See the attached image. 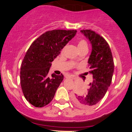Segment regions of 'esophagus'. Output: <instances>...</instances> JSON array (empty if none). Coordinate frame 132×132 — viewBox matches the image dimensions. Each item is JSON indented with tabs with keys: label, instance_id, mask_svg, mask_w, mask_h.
<instances>
[{
	"label": "esophagus",
	"instance_id": "esophagus-1",
	"mask_svg": "<svg viewBox=\"0 0 132 132\" xmlns=\"http://www.w3.org/2000/svg\"><path fill=\"white\" fill-rule=\"evenodd\" d=\"M65 77H66V78H73V77L70 75H66L65 76Z\"/></svg>",
	"mask_w": 132,
	"mask_h": 132
}]
</instances>
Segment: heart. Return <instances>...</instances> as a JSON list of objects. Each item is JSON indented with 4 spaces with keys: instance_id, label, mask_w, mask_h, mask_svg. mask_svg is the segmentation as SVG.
I'll use <instances>...</instances> for the list:
<instances>
[{
    "instance_id": "obj_1",
    "label": "heart",
    "mask_w": 132,
    "mask_h": 132,
    "mask_svg": "<svg viewBox=\"0 0 132 132\" xmlns=\"http://www.w3.org/2000/svg\"><path fill=\"white\" fill-rule=\"evenodd\" d=\"M85 46H87V42H86L85 40H83V39H82V40H80L78 42V48H81L82 47H85ZM78 59L77 58L76 59V61H78Z\"/></svg>"
}]
</instances>
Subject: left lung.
Returning a JSON list of instances; mask_svg holds the SVG:
<instances>
[{
    "mask_svg": "<svg viewBox=\"0 0 132 132\" xmlns=\"http://www.w3.org/2000/svg\"><path fill=\"white\" fill-rule=\"evenodd\" d=\"M80 32L92 45L88 65L93 81L89 84V87L86 94H75L72 98L77 106L87 109L94 107L104 97L111 84L114 65L110 46L103 37L91 30Z\"/></svg>",
    "mask_w": 132,
    "mask_h": 132,
    "instance_id": "obj_1",
    "label": "left lung"
}]
</instances>
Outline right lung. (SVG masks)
<instances>
[{
    "mask_svg": "<svg viewBox=\"0 0 132 132\" xmlns=\"http://www.w3.org/2000/svg\"><path fill=\"white\" fill-rule=\"evenodd\" d=\"M76 30L46 32L32 43L20 69V84L25 99L36 107H43L54 98L64 76L48 75L51 62L77 33Z\"/></svg>",
    "mask_w": 132,
    "mask_h": 132,
    "instance_id": "right-lung-1",
    "label": "right lung"
}]
</instances>
